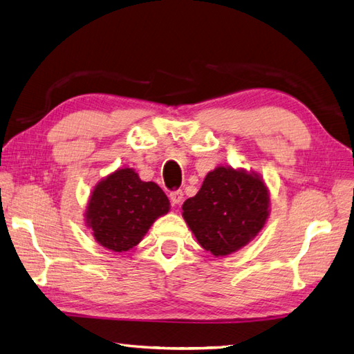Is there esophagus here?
<instances>
[{
    "mask_svg": "<svg viewBox=\"0 0 354 354\" xmlns=\"http://www.w3.org/2000/svg\"><path fill=\"white\" fill-rule=\"evenodd\" d=\"M183 191L182 189H177V191H172L169 192V198L172 201V205H180L183 201Z\"/></svg>",
    "mask_w": 354,
    "mask_h": 354,
    "instance_id": "esophagus-1",
    "label": "esophagus"
}]
</instances>
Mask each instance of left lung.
<instances>
[{
  "mask_svg": "<svg viewBox=\"0 0 354 354\" xmlns=\"http://www.w3.org/2000/svg\"><path fill=\"white\" fill-rule=\"evenodd\" d=\"M182 211L200 246L217 258L226 257L261 232L270 214V194L257 172L226 165L207 172Z\"/></svg>",
  "mask_w": 354,
  "mask_h": 354,
  "instance_id": "1",
  "label": "left lung"
}]
</instances>
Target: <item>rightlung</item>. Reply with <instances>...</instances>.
<instances>
[{
  "instance_id": "obj_1",
  "label": "right lung",
  "mask_w": 354,
  "mask_h": 354,
  "mask_svg": "<svg viewBox=\"0 0 354 354\" xmlns=\"http://www.w3.org/2000/svg\"><path fill=\"white\" fill-rule=\"evenodd\" d=\"M169 207L157 183L143 182L133 168H119L93 187L85 226L100 246L120 254L137 246Z\"/></svg>"
}]
</instances>
